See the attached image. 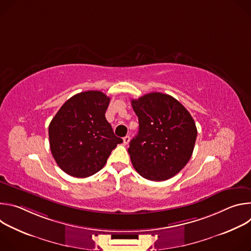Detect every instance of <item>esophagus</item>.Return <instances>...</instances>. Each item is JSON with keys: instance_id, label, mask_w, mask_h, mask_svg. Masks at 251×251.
I'll return each mask as SVG.
<instances>
[{"instance_id": "1", "label": "esophagus", "mask_w": 251, "mask_h": 251, "mask_svg": "<svg viewBox=\"0 0 251 251\" xmlns=\"http://www.w3.org/2000/svg\"><path fill=\"white\" fill-rule=\"evenodd\" d=\"M129 142H130V136H128V135H127V136H125V137L123 138V143H124L125 145H127Z\"/></svg>"}]
</instances>
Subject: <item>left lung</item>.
Instances as JSON below:
<instances>
[{"instance_id":"8db88e82","label":"left lung","mask_w":251,"mask_h":251,"mask_svg":"<svg viewBox=\"0 0 251 251\" xmlns=\"http://www.w3.org/2000/svg\"><path fill=\"white\" fill-rule=\"evenodd\" d=\"M139 131L128 153L140 176L162 182L176 175L192 157L197 139L196 123L176 99L152 92L132 99Z\"/></svg>"}]
</instances>
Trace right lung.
I'll use <instances>...</instances> for the list:
<instances>
[{"label": "right lung", "mask_w": 251, "mask_h": 251, "mask_svg": "<svg viewBox=\"0 0 251 251\" xmlns=\"http://www.w3.org/2000/svg\"><path fill=\"white\" fill-rule=\"evenodd\" d=\"M110 98L89 90L69 98L49 126L50 146L58 167L67 175L87 177L99 172L123 140L105 118Z\"/></svg>", "instance_id": "right-lung-1"}]
</instances>
